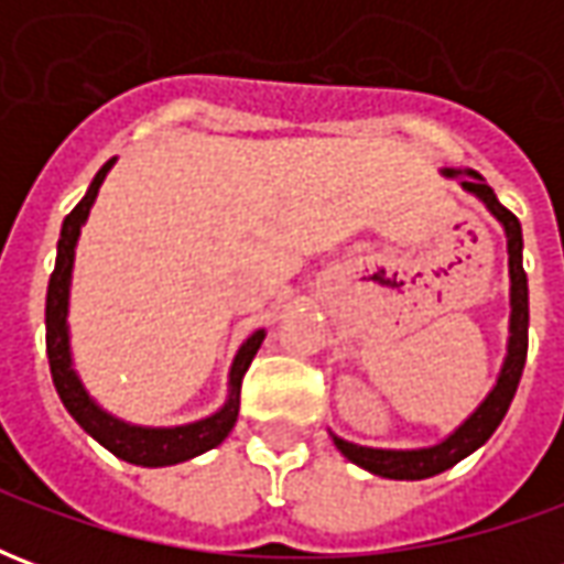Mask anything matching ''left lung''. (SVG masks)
<instances>
[{
    "label": "left lung",
    "instance_id": "8db88e82",
    "mask_svg": "<svg viewBox=\"0 0 564 564\" xmlns=\"http://www.w3.org/2000/svg\"><path fill=\"white\" fill-rule=\"evenodd\" d=\"M447 177H462V189H468L484 202L486 208L492 210L505 235H508V265H510V341L505 366L498 375L496 387L486 395L484 404L474 411L465 423L435 447L423 449H375L350 444L344 437H335V447L341 449L344 456L356 462L359 468L378 474V477H390V480H423V477H435V474L447 471L456 462L471 456L474 449L484 447L492 437L498 423L508 414L513 392L520 387L522 368H525V354H529V281L522 271V229L520 220L510 214L492 193V186L486 184L477 172H456V169H444Z\"/></svg>",
    "mask_w": 564,
    "mask_h": 564
}]
</instances>
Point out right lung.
I'll return each mask as SVG.
<instances>
[{
	"label": "right lung",
	"mask_w": 564,
	"mask_h": 564,
	"mask_svg": "<svg viewBox=\"0 0 564 564\" xmlns=\"http://www.w3.org/2000/svg\"><path fill=\"white\" fill-rule=\"evenodd\" d=\"M115 165L108 160L93 177L87 196L80 198L72 208L66 220H63V232H59V245H56V265L47 283V311H44V323H47V359H51V378L59 392V399L66 404V411L75 416V423L93 435L105 449H111L120 459L132 462V465H144V468H160V465H177L214 449L223 444V437L232 432L235 420H238V408H241V380H245L247 368L257 356L259 344L265 338V332H253L241 350L235 356L232 371H229V399L214 416H205L198 423L174 425V429H144V425H129L117 416L105 414L99 404L93 402L84 383L72 368V350H68V286H72V265H75V245H78L80 226L90 214L96 193L102 186L105 174Z\"/></svg>",
	"instance_id": "add662e5"
}]
</instances>
